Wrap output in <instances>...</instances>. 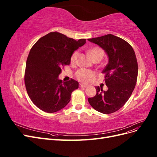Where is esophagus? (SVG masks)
Returning <instances> with one entry per match:
<instances>
[{"instance_id":"1","label":"esophagus","mask_w":157,"mask_h":157,"mask_svg":"<svg viewBox=\"0 0 157 157\" xmlns=\"http://www.w3.org/2000/svg\"><path fill=\"white\" fill-rule=\"evenodd\" d=\"M79 86H80V87H81V88H86V87L88 86V85L84 84H80Z\"/></svg>"}]
</instances>
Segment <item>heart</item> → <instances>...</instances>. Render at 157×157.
<instances>
[{
  "instance_id": "obj_1",
  "label": "heart",
  "mask_w": 157,
  "mask_h": 157,
  "mask_svg": "<svg viewBox=\"0 0 157 157\" xmlns=\"http://www.w3.org/2000/svg\"><path fill=\"white\" fill-rule=\"evenodd\" d=\"M90 56L93 60L96 59H102L104 56V51L99 47H94V48H90L88 51ZM80 56V52L78 50H75L71 55V63L76 65L77 64L78 58ZM95 74L94 71L86 69H80L75 73V77L79 81L83 82H88L90 81L94 77Z\"/></svg>"
}]
</instances>
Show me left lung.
<instances>
[{"instance_id":"1","label":"left lung","mask_w":157,"mask_h":157,"mask_svg":"<svg viewBox=\"0 0 157 157\" xmlns=\"http://www.w3.org/2000/svg\"><path fill=\"white\" fill-rule=\"evenodd\" d=\"M88 40L101 47L109 57L102 71L108 90L96 86V95L88 102L98 112L111 114L124 106L136 86L138 65L135 52L128 42L111 34Z\"/></svg>"}]
</instances>
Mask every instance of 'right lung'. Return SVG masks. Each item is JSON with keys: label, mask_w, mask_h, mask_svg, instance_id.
Here are the masks:
<instances>
[{"label": "right lung", "mask_w": 157, "mask_h": 157, "mask_svg": "<svg viewBox=\"0 0 157 157\" xmlns=\"http://www.w3.org/2000/svg\"><path fill=\"white\" fill-rule=\"evenodd\" d=\"M85 43L84 39L75 40L51 32L33 46L27 59L24 80L28 96L40 110L57 112L70 101L78 82L72 78L63 82L58 76L64 66L70 64L74 51Z\"/></svg>", "instance_id": "right-lung-1"}]
</instances>
